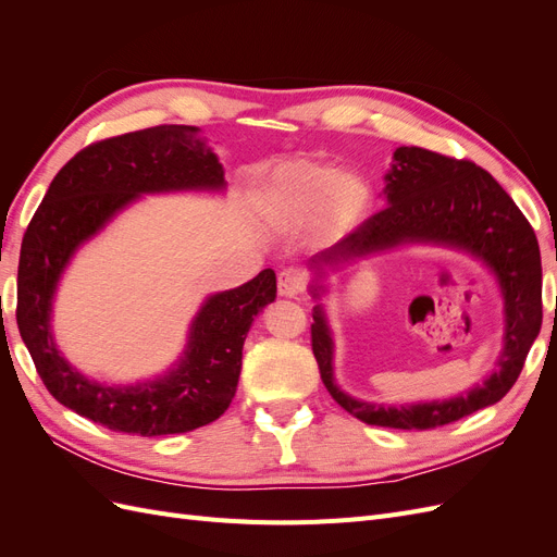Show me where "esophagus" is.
I'll use <instances>...</instances> for the list:
<instances>
[{"instance_id":"esophagus-1","label":"esophagus","mask_w":557,"mask_h":557,"mask_svg":"<svg viewBox=\"0 0 557 557\" xmlns=\"http://www.w3.org/2000/svg\"><path fill=\"white\" fill-rule=\"evenodd\" d=\"M305 285H307L305 274L297 272V269H283V272L278 274V295L281 297L295 299L305 293Z\"/></svg>"}]
</instances>
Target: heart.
Wrapping results in <instances>:
<instances>
[{
  "label": "heart",
  "mask_w": 557,
  "mask_h": 557,
  "mask_svg": "<svg viewBox=\"0 0 557 557\" xmlns=\"http://www.w3.org/2000/svg\"><path fill=\"white\" fill-rule=\"evenodd\" d=\"M260 213L281 232L305 230L315 221L323 239H339L364 218L372 188L358 172H339L313 158L272 164L260 183Z\"/></svg>",
  "instance_id": "1"
}]
</instances>
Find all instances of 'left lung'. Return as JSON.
Instances as JSON below:
<instances>
[{"mask_svg":"<svg viewBox=\"0 0 557 557\" xmlns=\"http://www.w3.org/2000/svg\"><path fill=\"white\" fill-rule=\"evenodd\" d=\"M381 195L385 199L383 211L307 262L309 295L315 301L313 356L334 401L362 423L432 430L493 407L511 391L542 330V256L534 232L513 199L491 174L469 160H453L418 146H399ZM409 245L467 251L494 274L503 295V350L494 372L467 394L391 408L352 398L335 383L333 333L322 297L330 275Z\"/></svg>","mask_w":557,"mask_h":557,"instance_id":"8db88e82","label":"left lung"}]
</instances>
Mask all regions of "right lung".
<instances>
[{
	"label": "right lung",
	"mask_w": 557,
	"mask_h": 557,
	"mask_svg": "<svg viewBox=\"0 0 557 557\" xmlns=\"http://www.w3.org/2000/svg\"><path fill=\"white\" fill-rule=\"evenodd\" d=\"M227 190L221 160L193 125H158L99 141L66 162L23 237L18 330L37 372L66 409L113 432L162 436L221 418L237 393L242 350L256 315L276 299L272 269L239 288L207 295L185 346L164 372L134 383L83 374L53 332L60 281L76 252L148 195Z\"/></svg>",
	"instance_id": "obj_1"
}]
</instances>
